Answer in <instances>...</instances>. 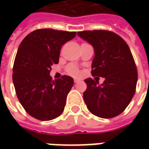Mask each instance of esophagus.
<instances>
[{
  "mask_svg": "<svg viewBox=\"0 0 149 149\" xmlns=\"http://www.w3.org/2000/svg\"><path fill=\"white\" fill-rule=\"evenodd\" d=\"M74 83H79V82H80V79H74Z\"/></svg>",
  "mask_w": 149,
  "mask_h": 149,
  "instance_id": "34e87169",
  "label": "esophagus"
}]
</instances>
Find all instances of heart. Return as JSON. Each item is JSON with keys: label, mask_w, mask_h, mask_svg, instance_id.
I'll return each instance as SVG.
<instances>
[{"label": "heart", "mask_w": 149, "mask_h": 149, "mask_svg": "<svg viewBox=\"0 0 149 149\" xmlns=\"http://www.w3.org/2000/svg\"><path fill=\"white\" fill-rule=\"evenodd\" d=\"M66 72L68 74H70L71 76H74V77H77L80 74L79 68L74 64H70L66 67Z\"/></svg>", "instance_id": "1"}]
</instances>
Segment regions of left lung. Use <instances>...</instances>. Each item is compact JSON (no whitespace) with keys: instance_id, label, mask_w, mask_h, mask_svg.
<instances>
[{"instance_id":"1","label":"left lung","mask_w":149,"mask_h":149,"mask_svg":"<svg viewBox=\"0 0 149 149\" xmlns=\"http://www.w3.org/2000/svg\"><path fill=\"white\" fill-rule=\"evenodd\" d=\"M79 37L94 46L93 79H84L87 89L84 100L88 109L103 118L116 117L129 105L136 91L138 70L129 45L114 32L105 30L78 32ZM106 79L101 86L97 77Z\"/></svg>"}]
</instances>
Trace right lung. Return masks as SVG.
Segmentation results:
<instances>
[{
	"mask_svg": "<svg viewBox=\"0 0 149 149\" xmlns=\"http://www.w3.org/2000/svg\"><path fill=\"white\" fill-rule=\"evenodd\" d=\"M75 36V31L38 29L18 48L12 74L15 94L26 113L36 119L51 120L64 111L74 79L63 75L53 80L49 72L59 63L61 46Z\"/></svg>",
	"mask_w": 149,
	"mask_h": 149,
	"instance_id": "obj_1",
	"label": "right lung"
}]
</instances>
